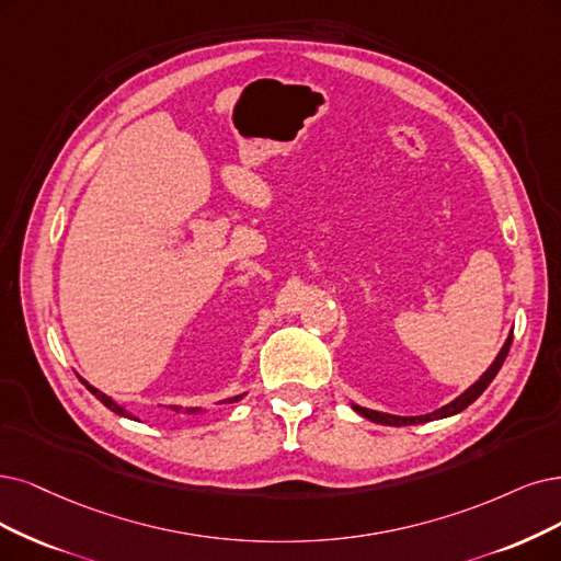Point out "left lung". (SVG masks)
<instances>
[{
  "instance_id": "left-lung-1",
  "label": "left lung",
  "mask_w": 561,
  "mask_h": 561,
  "mask_svg": "<svg viewBox=\"0 0 561 561\" xmlns=\"http://www.w3.org/2000/svg\"><path fill=\"white\" fill-rule=\"evenodd\" d=\"M511 342H513V335H508V340L504 342L502 351H500V354H496L494 363L485 369V375H483L479 381H476L473 386H469V388L462 392L460 398H455L450 404H446V407H442V409H437V411L425 413V416H392V413L371 411V409H365V407H358V404H354V409L360 413V416H365V419H367V421H371V423L396 425V427H400V425H419V423H427V421H439V419L455 416V413H460L462 409H467V407H469L476 398H479L481 392L492 383V379L496 377V371L502 369V365H504V360H506V356H508Z\"/></svg>"
}]
</instances>
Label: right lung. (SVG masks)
Instances as JSON below:
<instances>
[{
  "label": "right lung",
  "mask_w": 561,
  "mask_h": 561,
  "mask_svg": "<svg viewBox=\"0 0 561 561\" xmlns=\"http://www.w3.org/2000/svg\"><path fill=\"white\" fill-rule=\"evenodd\" d=\"M82 383H85V386H88V390L92 392V396H94V398H96V400H99V402H101L103 407H108L111 411H115V413H117V416H124V419H134V421H136V416H134V413H129L127 409H124V407H119V404H117V402H115L113 398H108V396H103V392H101V390H96V388H94V386H90L88 381H82ZM240 398H242V396H236V398H231V400H226V402H238ZM173 409H175V411H180V407H173ZM184 413H201V409H186Z\"/></svg>",
  "instance_id": "1"
}]
</instances>
